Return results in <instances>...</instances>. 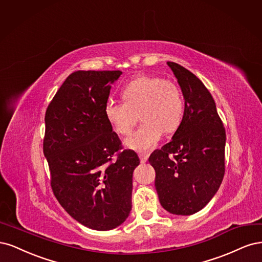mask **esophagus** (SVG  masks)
Masks as SVG:
<instances>
[{
  "label": "esophagus",
  "mask_w": 262,
  "mask_h": 262,
  "mask_svg": "<svg viewBox=\"0 0 262 262\" xmlns=\"http://www.w3.org/2000/svg\"><path fill=\"white\" fill-rule=\"evenodd\" d=\"M139 158H140L141 163H146L148 161L149 154H139Z\"/></svg>",
  "instance_id": "obj_1"
}]
</instances>
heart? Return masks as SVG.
Returning a JSON list of instances; mask_svg holds the SVG:
<instances>
[{
  "label": "heart",
  "mask_w": 262,
  "mask_h": 262,
  "mask_svg": "<svg viewBox=\"0 0 262 262\" xmlns=\"http://www.w3.org/2000/svg\"><path fill=\"white\" fill-rule=\"evenodd\" d=\"M122 97L124 102L108 100L104 114L113 130L122 136L133 130L141 114L145 123L125 140L126 146L134 150L152 149L163 132L174 133L184 122L186 101L183 91L162 77L140 76L126 83Z\"/></svg>",
  "instance_id": "heart-1"
}]
</instances>
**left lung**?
<instances>
[{"mask_svg":"<svg viewBox=\"0 0 262 262\" xmlns=\"http://www.w3.org/2000/svg\"><path fill=\"white\" fill-rule=\"evenodd\" d=\"M186 101V112L172 140L154 151L149 163L155 167V186L161 206L176 215H190L213 198L225 172L223 123L215 102L191 72L167 62Z\"/></svg>","mask_w":262,"mask_h":262,"instance_id":"obj_1","label":"left lung"}]
</instances>
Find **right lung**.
Listing matches in <instances>:
<instances>
[{
	"label": "right lung",
	"mask_w": 262,
	"mask_h": 262,
	"mask_svg": "<svg viewBox=\"0 0 262 262\" xmlns=\"http://www.w3.org/2000/svg\"><path fill=\"white\" fill-rule=\"evenodd\" d=\"M121 71H77L46 112L43 154L54 196L91 230L121 225L132 210L133 172L140 161L108 124L104 107Z\"/></svg>",
	"instance_id": "1"
}]
</instances>
